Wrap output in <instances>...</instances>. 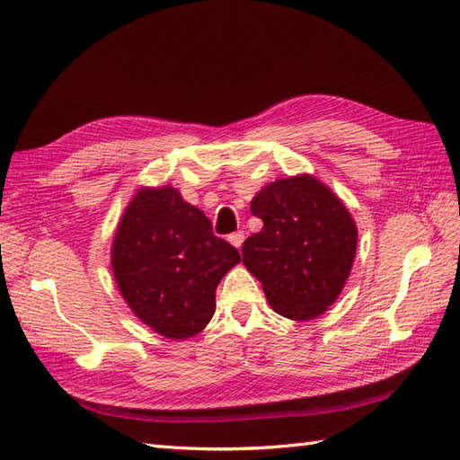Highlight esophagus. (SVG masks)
I'll return each instance as SVG.
<instances>
[{
	"mask_svg": "<svg viewBox=\"0 0 460 460\" xmlns=\"http://www.w3.org/2000/svg\"><path fill=\"white\" fill-rule=\"evenodd\" d=\"M243 241H245V233H243V231H237V233H233V235H229V243H231L233 247L241 249Z\"/></svg>",
	"mask_w": 460,
	"mask_h": 460,
	"instance_id": "34e87169",
	"label": "esophagus"
}]
</instances>
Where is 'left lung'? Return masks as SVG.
Masks as SVG:
<instances>
[{"mask_svg": "<svg viewBox=\"0 0 460 460\" xmlns=\"http://www.w3.org/2000/svg\"><path fill=\"white\" fill-rule=\"evenodd\" d=\"M262 229L243 243V265L270 308L306 322L334 305L349 279L358 225L338 195L312 173L267 183L251 199Z\"/></svg>", "mask_w": 460, "mask_h": 460, "instance_id": "left-lung-1", "label": "left lung"}]
</instances>
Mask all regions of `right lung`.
<instances>
[{
    "label": "right lung",
    "instance_id": "1",
    "mask_svg": "<svg viewBox=\"0 0 460 460\" xmlns=\"http://www.w3.org/2000/svg\"><path fill=\"white\" fill-rule=\"evenodd\" d=\"M241 261L213 235L201 209L173 185H140L116 225L111 265L120 296L168 340L198 336L215 314V290Z\"/></svg>",
    "mask_w": 460,
    "mask_h": 460
}]
</instances>
